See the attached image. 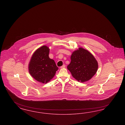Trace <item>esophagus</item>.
<instances>
[{
  "mask_svg": "<svg viewBox=\"0 0 125 125\" xmlns=\"http://www.w3.org/2000/svg\"><path fill=\"white\" fill-rule=\"evenodd\" d=\"M65 65H63L62 66H60V68H61V69H62V68H65Z\"/></svg>",
  "mask_w": 125,
  "mask_h": 125,
  "instance_id": "esophagus-1",
  "label": "esophagus"
}]
</instances>
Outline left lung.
Listing matches in <instances>:
<instances>
[{"instance_id":"8db88e82","label":"left lung","mask_w":125,"mask_h":125,"mask_svg":"<svg viewBox=\"0 0 125 125\" xmlns=\"http://www.w3.org/2000/svg\"><path fill=\"white\" fill-rule=\"evenodd\" d=\"M71 60L67 68L72 76L79 82L89 81L97 70L98 63L94 57L82 48L73 52Z\"/></svg>"}]
</instances>
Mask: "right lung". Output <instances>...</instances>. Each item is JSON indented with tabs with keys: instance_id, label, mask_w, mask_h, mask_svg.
<instances>
[{
	"instance_id": "obj_1",
	"label": "right lung",
	"mask_w": 125,
	"mask_h": 125,
	"mask_svg": "<svg viewBox=\"0 0 125 125\" xmlns=\"http://www.w3.org/2000/svg\"><path fill=\"white\" fill-rule=\"evenodd\" d=\"M49 52V48L46 46L38 49L33 54L29 65L31 75L42 83L49 82L59 69L54 60L50 59Z\"/></svg>"
}]
</instances>
